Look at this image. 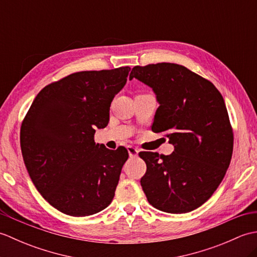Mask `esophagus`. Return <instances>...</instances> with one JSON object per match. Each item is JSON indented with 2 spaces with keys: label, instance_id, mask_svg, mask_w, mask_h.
I'll use <instances>...</instances> for the list:
<instances>
[{
  "label": "esophagus",
  "instance_id": "obj_1",
  "mask_svg": "<svg viewBox=\"0 0 257 257\" xmlns=\"http://www.w3.org/2000/svg\"><path fill=\"white\" fill-rule=\"evenodd\" d=\"M128 152H129V156L132 158H135L138 156V152H139V149L136 148V147H133V146H128Z\"/></svg>",
  "mask_w": 257,
  "mask_h": 257
}]
</instances>
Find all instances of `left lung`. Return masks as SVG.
I'll list each match as a JSON object with an SVG mask.
<instances>
[{"label": "left lung", "instance_id": "obj_1", "mask_svg": "<svg viewBox=\"0 0 257 257\" xmlns=\"http://www.w3.org/2000/svg\"><path fill=\"white\" fill-rule=\"evenodd\" d=\"M150 86L160 106L151 130L165 133L171 155L141 151L140 183L156 209L179 214L198 209L224 178L233 154V129L221 92L210 80L171 63L135 66L129 78Z\"/></svg>", "mask_w": 257, "mask_h": 257}]
</instances>
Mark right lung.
Instances as JSON below:
<instances>
[{
	"label": "right lung",
	"instance_id": "obj_1",
	"mask_svg": "<svg viewBox=\"0 0 257 257\" xmlns=\"http://www.w3.org/2000/svg\"><path fill=\"white\" fill-rule=\"evenodd\" d=\"M130 67L86 70L45 86L21 125L25 167L48 203L72 216L92 215L111 203L128 151L95 143Z\"/></svg>",
	"mask_w": 257,
	"mask_h": 257
}]
</instances>
